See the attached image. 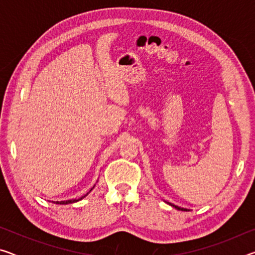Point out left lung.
Listing matches in <instances>:
<instances>
[{
  "instance_id": "8db88e82",
  "label": "left lung",
  "mask_w": 255,
  "mask_h": 255,
  "mask_svg": "<svg viewBox=\"0 0 255 255\" xmlns=\"http://www.w3.org/2000/svg\"><path fill=\"white\" fill-rule=\"evenodd\" d=\"M169 205H171L172 207H174L175 209H178V210H182V211H189L188 209H185V208H181V207H178V206H175V205H172V204H170L169 202Z\"/></svg>"
}]
</instances>
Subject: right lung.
<instances>
[{
    "label": "right lung",
    "mask_w": 255,
    "mask_h": 255,
    "mask_svg": "<svg viewBox=\"0 0 255 255\" xmlns=\"http://www.w3.org/2000/svg\"><path fill=\"white\" fill-rule=\"evenodd\" d=\"M93 188H94V187H93ZM93 188H92V189H93ZM92 189H91V190H92ZM91 190H90V191H89L88 193H86V195L82 196V197L80 198V199H72V200H66V201H56V202H55V201H53V202H54V204H59V205H67V204H73V202H76V201H79V200H82V199H83L84 197H86V196L89 195L90 192H91Z\"/></svg>",
    "instance_id": "add662e5"
}]
</instances>
